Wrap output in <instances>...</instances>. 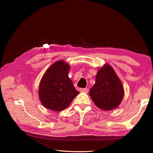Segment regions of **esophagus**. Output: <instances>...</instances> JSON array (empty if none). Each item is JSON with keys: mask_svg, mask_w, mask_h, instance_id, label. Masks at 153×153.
<instances>
[{"mask_svg": "<svg viewBox=\"0 0 153 153\" xmlns=\"http://www.w3.org/2000/svg\"><path fill=\"white\" fill-rule=\"evenodd\" d=\"M79 91L83 92H88L89 91V89L87 88H80Z\"/></svg>", "mask_w": 153, "mask_h": 153, "instance_id": "1", "label": "esophagus"}]
</instances>
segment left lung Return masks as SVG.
<instances>
[{
    "label": "left lung",
    "instance_id": "left-lung-1",
    "mask_svg": "<svg viewBox=\"0 0 153 153\" xmlns=\"http://www.w3.org/2000/svg\"><path fill=\"white\" fill-rule=\"evenodd\" d=\"M89 94L94 104L105 111L112 110L120 105L124 94L123 84L108 64L98 71Z\"/></svg>",
    "mask_w": 153,
    "mask_h": 153
}]
</instances>
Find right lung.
Here are the masks:
<instances>
[{"mask_svg": "<svg viewBox=\"0 0 153 153\" xmlns=\"http://www.w3.org/2000/svg\"><path fill=\"white\" fill-rule=\"evenodd\" d=\"M69 71L68 64L58 61L43 75L38 94L41 103L46 108L55 111L63 110L79 94L69 77Z\"/></svg>", "mask_w": 153, "mask_h": 153, "instance_id": "add662e5", "label": "right lung"}]
</instances>
